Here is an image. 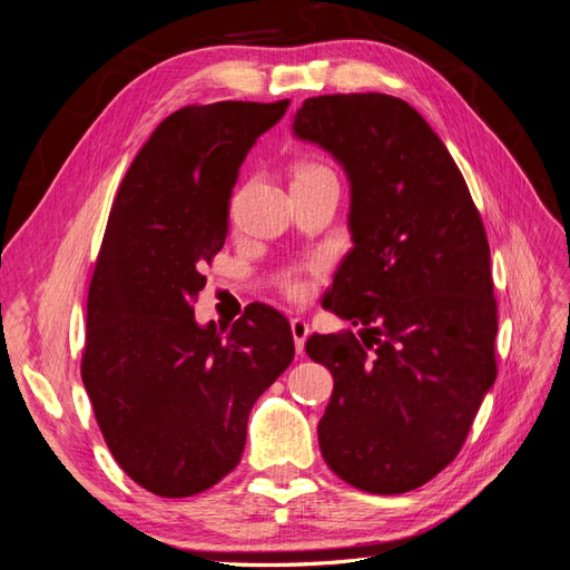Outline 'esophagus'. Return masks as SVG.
Here are the masks:
<instances>
[{
    "label": "esophagus",
    "mask_w": 570,
    "mask_h": 570,
    "mask_svg": "<svg viewBox=\"0 0 570 570\" xmlns=\"http://www.w3.org/2000/svg\"><path fill=\"white\" fill-rule=\"evenodd\" d=\"M289 331H292V337H295L297 354H304V342L308 337V323L304 318H292L289 321Z\"/></svg>",
    "instance_id": "esophagus-1"
}]
</instances>
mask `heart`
Returning <instances> with one entry per match:
<instances>
[{
    "label": "heart",
    "mask_w": 570,
    "mask_h": 570,
    "mask_svg": "<svg viewBox=\"0 0 570 570\" xmlns=\"http://www.w3.org/2000/svg\"><path fill=\"white\" fill-rule=\"evenodd\" d=\"M312 170H321V166H302V168L297 170V176H302V174H312ZM292 292H297V285H292Z\"/></svg>",
    "instance_id": "b5f03b06"
}]
</instances>
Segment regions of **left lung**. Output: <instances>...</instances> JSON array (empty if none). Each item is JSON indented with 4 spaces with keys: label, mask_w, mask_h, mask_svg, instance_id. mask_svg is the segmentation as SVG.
I'll list each match as a JSON object with an SVG mask.
<instances>
[{
    "label": "left lung",
    "mask_w": 570,
    "mask_h": 570,
    "mask_svg": "<svg viewBox=\"0 0 570 570\" xmlns=\"http://www.w3.org/2000/svg\"><path fill=\"white\" fill-rule=\"evenodd\" d=\"M292 132L350 180L354 247L327 308L361 331L306 340L335 381L321 454L364 492L416 490L459 454L497 377L485 228L452 154L404 99L312 97Z\"/></svg>",
    "instance_id": "1"
}]
</instances>
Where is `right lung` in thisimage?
Segmentation results:
<instances>
[{"label":"right lung","instance_id":"add662e5","mask_svg":"<svg viewBox=\"0 0 570 570\" xmlns=\"http://www.w3.org/2000/svg\"><path fill=\"white\" fill-rule=\"evenodd\" d=\"M289 99L170 114L118 187L88 292L82 383L114 459L159 497L209 490L243 459L254 402L295 358L287 318L230 327L195 299L228 235L237 170Z\"/></svg>","mask_w":570,"mask_h":570}]
</instances>
